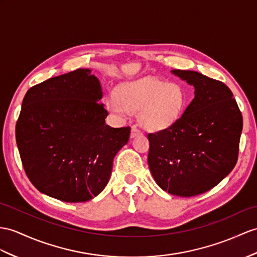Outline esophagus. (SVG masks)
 Masks as SVG:
<instances>
[{
  "label": "esophagus",
  "instance_id": "esophagus-1",
  "mask_svg": "<svg viewBox=\"0 0 257 257\" xmlns=\"http://www.w3.org/2000/svg\"><path fill=\"white\" fill-rule=\"evenodd\" d=\"M142 134V132H141V130L137 127V125H133L132 126V130H131V137H135V136H137V135H141Z\"/></svg>",
  "mask_w": 257,
  "mask_h": 257
}]
</instances>
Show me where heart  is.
<instances>
[{
    "mask_svg": "<svg viewBox=\"0 0 257 257\" xmlns=\"http://www.w3.org/2000/svg\"><path fill=\"white\" fill-rule=\"evenodd\" d=\"M186 105L182 87L158 78H143L123 84L115 96L105 100V108L117 117L139 114L140 124L152 132L164 131L176 124Z\"/></svg>",
    "mask_w": 257,
    "mask_h": 257,
    "instance_id": "b5f03b06",
    "label": "heart"
}]
</instances>
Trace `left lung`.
<instances>
[{
	"label": "left lung",
	"mask_w": 257,
	"mask_h": 257,
	"mask_svg": "<svg viewBox=\"0 0 257 257\" xmlns=\"http://www.w3.org/2000/svg\"><path fill=\"white\" fill-rule=\"evenodd\" d=\"M171 72L192 85L195 96L176 124L148 134V166L162 190L191 197L211 190L232 171L243 118L222 81L194 71Z\"/></svg>",
	"instance_id": "obj_1"
}]
</instances>
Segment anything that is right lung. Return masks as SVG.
<instances>
[{
  "mask_svg": "<svg viewBox=\"0 0 257 257\" xmlns=\"http://www.w3.org/2000/svg\"><path fill=\"white\" fill-rule=\"evenodd\" d=\"M88 68L52 77L26 92L16 143L30 182L66 203L87 202L107 186L130 126L105 124L102 90Z\"/></svg>",
  "mask_w": 257,
  "mask_h": 257,
  "instance_id": "obj_1",
  "label": "right lung"
}]
</instances>
